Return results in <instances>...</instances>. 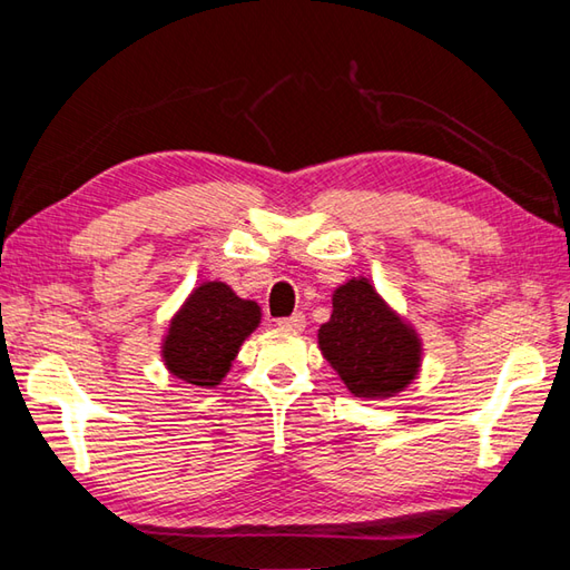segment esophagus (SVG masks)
I'll list each match as a JSON object with an SVG mask.
<instances>
[{"label":"esophagus","mask_w":570,"mask_h":570,"mask_svg":"<svg viewBox=\"0 0 570 570\" xmlns=\"http://www.w3.org/2000/svg\"><path fill=\"white\" fill-rule=\"evenodd\" d=\"M278 325L288 331H304L306 328V316L304 313H292L288 318H278Z\"/></svg>","instance_id":"1"}]
</instances>
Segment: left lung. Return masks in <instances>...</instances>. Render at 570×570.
Here are the masks:
<instances>
[{
  "instance_id": "left-lung-1",
  "label": "left lung",
  "mask_w": 570,
  "mask_h": 570,
  "mask_svg": "<svg viewBox=\"0 0 570 570\" xmlns=\"http://www.w3.org/2000/svg\"><path fill=\"white\" fill-rule=\"evenodd\" d=\"M323 357L347 390L362 399H386L416 377L421 341L384 304L367 278H350L333 294L331 321L321 325Z\"/></svg>"
}]
</instances>
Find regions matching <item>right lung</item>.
<instances>
[{"mask_svg": "<svg viewBox=\"0 0 570 570\" xmlns=\"http://www.w3.org/2000/svg\"><path fill=\"white\" fill-rule=\"evenodd\" d=\"M259 318V306L227 284H200L168 325L161 350L168 372L196 386L220 384Z\"/></svg>", "mask_w": 570, "mask_h": 570, "instance_id": "1", "label": "right lung"}]
</instances>
